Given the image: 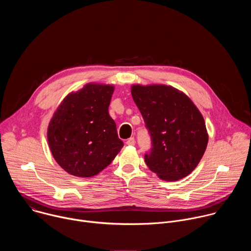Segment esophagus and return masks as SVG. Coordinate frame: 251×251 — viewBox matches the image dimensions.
<instances>
[{
    "mask_svg": "<svg viewBox=\"0 0 251 251\" xmlns=\"http://www.w3.org/2000/svg\"><path fill=\"white\" fill-rule=\"evenodd\" d=\"M126 144H127L128 146H134V145H135V139H134L133 137L129 138V139L126 141Z\"/></svg>",
    "mask_w": 251,
    "mask_h": 251,
    "instance_id": "obj_1",
    "label": "esophagus"
}]
</instances>
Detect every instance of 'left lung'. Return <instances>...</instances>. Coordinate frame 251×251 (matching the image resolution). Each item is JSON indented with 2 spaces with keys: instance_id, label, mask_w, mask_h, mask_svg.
I'll return each instance as SVG.
<instances>
[{
  "instance_id": "left-lung-1",
  "label": "left lung",
  "mask_w": 251,
  "mask_h": 251,
  "mask_svg": "<svg viewBox=\"0 0 251 251\" xmlns=\"http://www.w3.org/2000/svg\"><path fill=\"white\" fill-rule=\"evenodd\" d=\"M131 93L152 141L150 152L145 154L149 169L165 181L187 176L200 163L208 141L196 105L167 85H133Z\"/></svg>"
}]
</instances>
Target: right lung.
Listing matches in <instances>:
<instances>
[{
  "label": "right lung",
  "mask_w": 251,
  "mask_h": 251,
  "mask_svg": "<svg viewBox=\"0 0 251 251\" xmlns=\"http://www.w3.org/2000/svg\"><path fill=\"white\" fill-rule=\"evenodd\" d=\"M114 87L86 84L68 94L54 112L48 129L50 151L68 174L97 175L110 165L124 146L108 113Z\"/></svg>",
  "instance_id": "obj_1"
}]
</instances>
